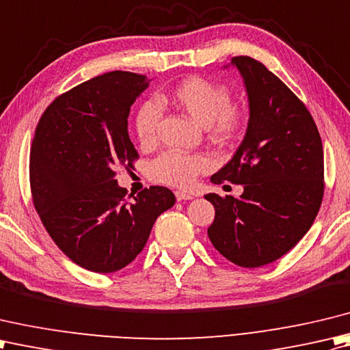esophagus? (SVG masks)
Returning <instances> with one entry per match:
<instances>
[{"mask_svg":"<svg viewBox=\"0 0 350 350\" xmlns=\"http://www.w3.org/2000/svg\"><path fill=\"white\" fill-rule=\"evenodd\" d=\"M175 196H176V201H190V199H193V195L185 193V191H181V190H176Z\"/></svg>","mask_w":350,"mask_h":350,"instance_id":"34e87169","label":"esophagus"}]
</instances>
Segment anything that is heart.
Listing matches in <instances>:
<instances>
[{"label":"heart","mask_w":350,"mask_h":350,"mask_svg":"<svg viewBox=\"0 0 350 350\" xmlns=\"http://www.w3.org/2000/svg\"><path fill=\"white\" fill-rule=\"evenodd\" d=\"M231 90L224 84L191 75L176 83L166 94L157 96L160 105H172L184 111L217 144H228L237 137L243 126V111L231 104ZM160 107L154 101H144L134 113V134L142 146H152L157 139L160 120ZM211 161L204 154H181L166 151L151 161L148 175L155 183L172 187H189L196 178L208 172Z\"/></svg>","instance_id":"b5f03b06"}]
</instances>
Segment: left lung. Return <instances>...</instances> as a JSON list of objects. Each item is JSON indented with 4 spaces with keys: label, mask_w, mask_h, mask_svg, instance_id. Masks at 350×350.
Segmentation results:
<instances>
[{
    "label": "left lung",
    "mask_w": 350,
    "mask_h": 350,
    "mask_svg": "<svg viewBox=\"0 0 350 350\" xmlns=\"http://www.w3.org/2000/svg\"><path fill=\"white\" fill-rule=\"evenodd\" d=\"M232 63L249 95L247 131L211 183L243 184L239 199L206 195L215 205L213 246L240 267H260L293 249L308 232L325 191L323 146L305 104L280 78L247 55Z\"/></svg>",
    "instance_id": "8db88e82"
}]
</instances>
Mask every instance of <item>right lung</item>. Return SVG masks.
Instances as JSON below:
<instances>
[{
    "label": "right lung",
    "instance_id": "add662e5",
    "mask_svg": "<svg viewBox=\"0 0 350 350\" xmlns=\"http://www.w3.org/2000/svg\"><path fill=\"white\" fill-rule=\"evenodd\" d=\"M146 75L113 70L75 85L46 107L30 149V190L49 237L75 265L96 273L124 269L145 247L175 195L152 185L133 196L115 180L139 154L128 137L130 107Z\"/></svg>",
    "mask_w": 350,
    "mask_h": 350
}]
</instances>
